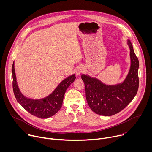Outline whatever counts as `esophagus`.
<instances>
[{
	"mask_svg": "<svg viewBox=\"0 0 152 152\" xmlns=\"http://www.w3.org/2000/svg\"><path fill=\"white\" fill-rule=\"evenodd\" d=\"M83 72V69L82 67H79L77 70H76V75H80L82 72Z\"/></svg>",
	"mask_w": 152,
	"mask_h": 152,
	"instance_id": "obj_1",
	"label": "esophagus"
}]
</instances>
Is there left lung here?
<instances>
[{
	"label": "left lung",
	"mask_w": 152,
	"mask_h": 152,
	"mask_svg": "<svg viewBox=\"0 0 152 152\" xmlns=\"http://www.w3.org/2000/svg\"><path fill=\"white\" fill-rule=\"evenodd\" d=\"M131 66L125 80L121 84L107 86L96 78L82 75L86 99L91 110L95 113L111 116L122 111L136 96L139 86V61L131 41H128Z\"/></svg>",
	"instance_id": "8db88e82"
}]
</instances>
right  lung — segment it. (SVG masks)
Listing matches in <instances>:
<instances>
[{"instance_id":"obj_1","label":"right lung","mask_w":152,"mask_h":152,"mask_svg":"<svg viewBox=\"0 0 152 152\" xmlns=\"http://www.w3.org/2000/svg\"><path fill=\"white\" fill-rule=\"evenodd\" d=\"M12 88L17 101L31 114L40 118L50 117L59 111L62 104L65 93L76 79L75 75L70 76L62 80L55 91L47 97L39 100H33L25 97L20 93L16 81L14 62L12 66Z\"/></svg>"}]
</instances>
